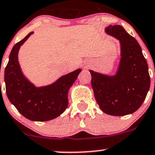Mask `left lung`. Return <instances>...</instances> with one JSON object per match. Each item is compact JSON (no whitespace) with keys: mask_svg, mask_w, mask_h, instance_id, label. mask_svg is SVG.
Instances as JSON below:
<instances>
[{"mask_svg":"<svg viewBox=\"0 0 155 155\" xmlns=\"http://www.w3.org/2000/svg\"><path fill=\"white\" fill-rule=\"evenodd\" d=\"M119 40L121 59L114 76H107L89 70L94 97L104 112L124 116L137 111L146 99L150 87L147 61L134 38L119 25L105 29Z\"/></svg>","mask_w":155,"mask_h":155,"instance_id":"8db88e82","label":"left lung"}]
</instances>
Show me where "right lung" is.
I'll return each mask as SVG.
<instances>
[{
  "label": "right lung",
  "instance_id": "1",
  "mask_svg": "<svg viewBox=\"0 0 155 155\" xmlns=\"http://www.w3.org/2000/svg\"><path fill=\"white\" fill-rule=\"evenodd\" d=\"M33 32L17 43L12 49L5 68L6 92L10 102L27 119L47 121L61 115L68 106V91L81 69L60 78L54 84L35 87L23 74L18 60L20 47Z\"/></svg>",
  "mask_w": 155,
  "mask_h": 155
}]
</instances>
